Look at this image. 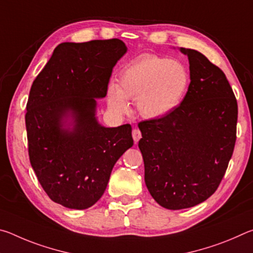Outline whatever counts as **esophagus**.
Segmentation results:
<instances>
[{"label": "esophagus", "instance_id": "esophagus-1", "mask_svg": "<svg viewBox=\"0 0 253 253\" xmlns=\"http://www.w3.org/2000/svg\"><path fill=\"white\" fill-rule=\"evenodd\" d=\"M132 138H134L135 144L138 143V140L142 138V132H140L139 129H137V128H135V129L132 130Z\"/></svg>", "mask_w": 253, "mask_h": 253}]
</instances>
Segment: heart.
<instances>
[{
  "mask_svg": "<svg viewBox=\"0 0 253 253\" xmlns=\"http://www.w3.org/2000/svg\"><path fill=\"white\" fill-rule=\"evenodd\" d=\"M188 83L186 68L177 60L143 54L122 70L118 87L108 85L107 100L109 108L119 115L128 111L127 100H135L137 113L155 121L168 116L181 104Z\"/></svg>",
  "mask_w": 253,
  "mask_h": 253,
  "instance_id": "obj_1",
  "label": "heart"
}]
</instances>
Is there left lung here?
<instances>
[{
	"instance_id": "obj_1",
	"label": "left lung",
	"mask_w": 253,
	"mask_h": 253,
	"mask_svg": "<svg viewBox=\"0 0 253 253\" xmlns=\"http://www.w3.org/2000/svg\"><path fill=\"white\" fill-rule=\"evenodd\" d=\"M179 51L190 63L185 97L168 116L138 125L145 183L169 210L195 207L216 191L237 139L238 104L223 71L199 51Z\"/></svg>"
}]
</instances>
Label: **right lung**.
I'll return each instance as SVG.
<instances>
[{"label":"right lung","instance_id":"right-lung-1","mask_svg":"<svg viewBox=\"0 0 253 253\" xmlns=\"http://www.w3.org/2000/svg\"><path fill=\"white\" fill-rule=\"evenodd\" d=\"M126 52L119 39L63 42L33 81L25 115L30 163L62 207H92L134 144L129 124L105 127L97 117V99L106 97L113 68Z\"/></svg>","mask_w":253,"mask_h":253}]
</instances>
